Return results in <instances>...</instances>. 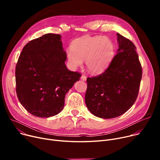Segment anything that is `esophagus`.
Here are the masks:
<instances>
[{"label":"esophagus","instance_id":"1","mask_svg":"<svg viewBox=\"0 0 160 160\" xmlns=\"http://www.w3.org/2000/svg\"><path fill=\"white\" fill-rule=\"evenodd\" d=\"M80 78H81V80H83V81H86V79H87V77H86V76H84V75H82Z\"/></svg>","mask_w":160,"mask_h":160}]
</instances>
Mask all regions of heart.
I'll list each match as a JSON object with an SVG mask.
<instances>
[{"label": "heart", "instance_id": "obj_1", "mask_svg": "<svg viewBox=\"0 0 160 160\" xmlns=\"http://www.w3.org/2000/svg\"><path fill=\"white\" fill-rule=\"evenodd\" d=\"M115 53V47L111 39L100 36H83L74 40L71 48L67 50L69 66L77 68L85 60L88 71L98 74L103 72L110 64Z\"/></svg>", "mask_w": 160, "mask_h": 160}]
</instances>
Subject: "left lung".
Returning <instances> with one entry per match:
<instances>
[{
    "mask_svg": "<svg viewBox=\"0 0 160 160\" xmlns=\"http://www.w3.org/2000/svg\"><path fill=\"white\" fill-rule=\"evenodd\" d=\"M119 48L107 69L88 78L85 102L89 112L102 119L119 117L133 106L138 95L142 69L131 41L117 33Z\"/></svg>",
    "mask_w": 160,
    "mask_h": 160,
    "instance_id": "obj_1",
    "label": "left lung"
}]
</instances>
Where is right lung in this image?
I'll use <instances>...</instances> for the list:
<instances>
[{"mask_svg": "<svg viewBox=\"0 0 160 160\" xmlns=\"http://www.w3.org/2000/svg\"><path fill=\"white\" fill-rule=\"evenodd\" d=\"M62 36L47 33L22 49L15 68L16 92L32 115L50 117L60 113L65 95L81 74L67 69Z\"/></svg>", "mask_w": 160, "mask_h": 160, "instance_id": "obj_1", "label": "right lung"}]
</instances>
